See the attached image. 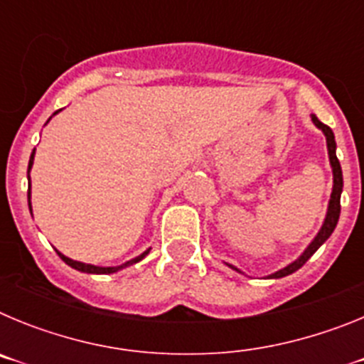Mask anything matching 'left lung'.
<instances>
[{
  "mask_svg": "<svg viewBox=\"0 0 364 364\" xmlns=\"http://www.w3.org/2000/svg\"><path fill=\"white\" fill-rule=\"evenodd\" d=\"M311 120H314V124L319 127L321 131L324 133V136H326V147H328V159H330V166H332V173H333V188H332V195H330V202H328V211H326V217H324V222L323 226H321L319 233L315 235V239L311 240L310 246L302 252V255L299 257V259H295L291 264H288L286 268L279 269V272L272 273V275H268V279H281V277H286V275H290V273L297 272L299 268H301L304 262H306L308 259H310L311 255H314L317 250H319L321 246H323L324 242L328 240V237L333 233V230H336L337 226V220H339V215H341V193H343V171H341V164L339 160H337V154H336V136H333V131L328 127V125H324L323 122L319 120V118L315 117V114H311ZM230 268L237 269L235 266L228 264ZM239 272V269H237Z\"/></svg>",
  "mask_w": 364,
  "mask_h": 364,
  "instance_id": "left-lung-1",
  "label": "left lung"
}]
</instances>
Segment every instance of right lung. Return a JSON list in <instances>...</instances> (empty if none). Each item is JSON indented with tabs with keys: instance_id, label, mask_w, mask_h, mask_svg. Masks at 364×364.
Masks as SVG:
<instances>
[{
	"instance_id": "add662e5",
	"label": "right lung",
	"mask_w": 364,
	"mask_h": 364,
	"mask_svg": "<svg viewBox=\"0 0 364 364\" xmlns=\"http://www.w3.org/2000/svg\"><path fill=\"white\" fill-rule=\"evenodd\" d=\"M56 112H54V114H56ZM34 151H36V149H34ZM34 151H32L31 160H28V171H27L28 173V210H31V167H32V164H34ZM147 253H149V250H146V252H144L142 255H138V257H134V259L127 260L125 264H122V266H107V268H105V266H95V264H85V262H78V260L69 259V257H65V255H63V253H60V252H58V255H60V259H62L63 262H65V264H69L70 268H74V269H78V272L96 273V275H107V273H117V272H120V269L127 268V266L134 264V262H138V260H142L144 257L147 255Z\"/></svg>"
}]
</instances>
